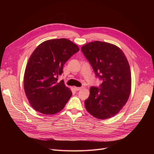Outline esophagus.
<instances>
[{"label": "esophagus", "instance_id": "esophagus-1", "mask_svg": "<svg viewBox=\"0 0 154 154\" xmlns=\"http://www.w3.org/2000/svg\"><path fill=\"white\" fill-rule=\"evenodd\" d=\"M74 89H75L76 91H80V90L82 89V87H74Z\"/></svg>", "mask_w": 154, "mask_h": 154}]
</instances>
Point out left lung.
I'll list each match as a JSON object with an SVG mask.
<instances>
[{
  "mask_svg": "<svg viewBox=\"0 0 154 154\" xmlns=\"http://www.w3.org/2000/svg\"><path fill=\"white\" fill-rule=\"evenodd\" d=\"M81 50L96 76L100 88L91 87L85 101L86 110L94 118L105 119L117 114L127 103L131 92V72L127 57L116 45L94 41Z\"/></svg>",
  "mask_w": 154,
  "mask_h": 154,
  "instance_id": "left-lung-1",
  "label": "left lung"
}]
</instances>
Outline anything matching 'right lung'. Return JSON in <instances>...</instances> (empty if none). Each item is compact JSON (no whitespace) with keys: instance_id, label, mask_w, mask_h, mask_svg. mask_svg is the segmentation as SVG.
Segmentation results:
<instances>
[{"instance_id":"add662e5","label":"right lung","mask_w":154,"mask_h":154,"mask_svg":"<svg viewBox=\"0 0 154 154\" xmlns=\"http://www.w3.org/2000/svg\"><path fill=\"white\" fill-rule=\"evenodd\" d=\"M79 51L66 38L41 43L31 54L26 67L24 88L27 100L37 112L53 115L61 111L72 96L70 88L58 77L64 64Z\"/></svg>"}]
</instances>
